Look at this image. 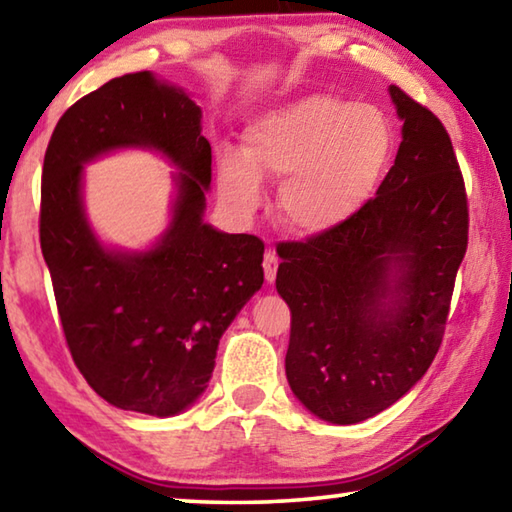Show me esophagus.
Masks as SVG:
<instances>
[{
    "label": "esophagus",
    "mask_w": 512,
    "mask_h": 512,
    "mask_svg": "<svg viewBox=\"0 0 512 512\" xmlns=\"http://www.w3.org/2000/svg\"><path fill=\"white\" fill-rule=\"evenodd\" d=\"M275 273H277V255L273 253V250H266V255H264L266 282H273L275 280Z\"/></svg>",
    "instance_id": "1"
}]
</instances>
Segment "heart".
Returning a JSON list of instances; mask_svg holds the SVG:
<instances>
[{"mask_svg":"<svg viewBox=\"0 0 512 512\" xmlns=\"http://www.w3.org/2000/svg\"><path fill=\"white\" fill-rule=\"evenodd\" d=\"M393 146L391 121L379 108L307 94L257 117L241 153L221 155L216 185L225 205L253 214L264 198L262 178L282 180V221L302 237H320L363 210Z\"/></svg>","mask_w":512,"mask_h":512,"instance_id":"1","label":"heart"}]
</instances>
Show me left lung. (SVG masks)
I'll use <instances>...</instances> for the list:
<instances>
[{
	"label": "left lung",
	"instance_id": "8db88e82",
	"mask_svg": "<svg viewBox=\"0 0 512 512\" xmlns=\"http://www.w3.org/2000/svg\"><path fill=\"white\" fill-rule=\"evenodd\" d=\"M388 94L402 142L377 196L339 230L277 248L289 386L332 424L372 418L424 377L467 248L465 185L445 126L397 85Z\"/></svg>",
	"mask_w": 512,
	"mask_h": 512
}]
</instances>
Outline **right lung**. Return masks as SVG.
<instances>
[{"label":"right lung","instance_id":"right-lung-1","mask_svg":"<svg viewBox=\"0 0 512 512\" xmlns=\"http://www.w3.org/2000/svg\"><path fill=\"white\" fill-rule=\"evenodd\" d=\"M201 106L153 72L85 94L54 128L42 167L40 246L74 363L108 404L155 418L207 391L225 329L264 284V244L207 223L212 149ZM158 152L174 174L170 223L151 247L106 245L89 223L84 164Z\"/></svg>","mask_w":512,"mask_h":512}]
</instances>
